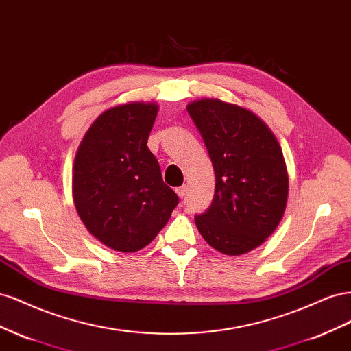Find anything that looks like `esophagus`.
Segmentation results:
<instances>
[{
    "instance_id": "34e87169",
    "label": "esophagus",
    "mask_w": 351,
    "mask_h": 351,
    "mask_svg": "<svg viewBox=\"0 0 351 351\" xmlns=\"http://www.w3.org/2000/svg\"><path fill=\"white\" fill-rule=\"evenodd\" d=\"M176 193H178V195L181 197V198H184L185 195H186V193H188V188H186V185H182V186H179L178 189H176Z\"/></svg>"
}]
</instances>
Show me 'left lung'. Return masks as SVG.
<instances>
[{
    "label": "left lung",
    "instance_id": "8db88e82",
    "mask_svg": "<svg viewBox=\"0 0 351 351\" xmlns=\"http://www.w3.org/2000/svg\"><path fill=\"white\" fill-rule=\"evenodd\" d=\"M212 160L216 186L195 225L217 252L239 256L262 244L281 222L288 175L276 138L256 114L220 99L188 104Z\"/></svg>",
    "mask_w": 351,
    "mask_h": 351
}]
</instances>
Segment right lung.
Instances as JSON below:
<instances>
[{
	"instance_id": "1",
	"label": "right lung",
	"mask_w": 351,
	"mask_h": 351,
	"mask_svg": "<svg viewBox=\"0 0 351 351\" xmlns=\"http://www.w3.org/2000/svg\"><path fill=\"white\" fill-rule=\"evenodd\" d=\"M156 116V104L129 103L107 110L88 129L75 158L79 217L116 252L134 253L148 245L179 203L147 147Z\"/></svg>"
}]
</instances>
